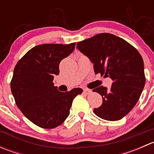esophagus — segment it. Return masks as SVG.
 <instances>
[{
	"mask_svg": "<svg viewBox=\"0 0 154 154\" xmlns=\"http://www.w3.org/2000/svg\"><path fill=\"white\" fill-rule=\"evenodd\" d=\"M91 90L90 89H88V88H84V89H83V92L85 93V94H89L90 92H91Z\"/></svg>",
	"mask_w": 154,
	"mask_h": 154,
	"instance_id": "esophagus-1",
	"label": "esophagus"
}]
</instances>
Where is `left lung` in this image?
Returning a JSON list of instances; mask_svg holds the SVG:
<instances>
[{
  "label": "left lung",
  "mask_w": 154,
  "mask_h": 154,
  "mask_svg": "<svg viewBox=\"0 0 154 154\" xmlns=\"http://www.w3.org/2000/svg\"><path fill=\"white\" fill-rule=\"evenodd\" d=\"M77 45L94 64L95 74L113 81L110 88L100 86L93 89L103 98L101 106L94 109V114L104 120H120L133 109L145 84L142 56L123 38L106 32Z\"/></svg>",
  "instance_id": "8db88e82"
}]
</instances>
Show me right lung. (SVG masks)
<instances>
[{
  "instance_id": "obj_1",
  "label": "right lung",
  "mask_w": 154,
  "mask_h": 154,
  "mask_svg": "<svg viewBox=\"0 0 154 154\" xmlns=\"http://www.w3.org/2000/svg\"><path fill=\"white\" fill-rule=\"evenodd\" d=\"M75 43L44 44L30 49L15 66L10 86L15 103L27 119L45 129L58 127L69 116L74 97L80 88L61 92L53 80L59 65L69 56Z\"/></svg>"
}]
</instances>
